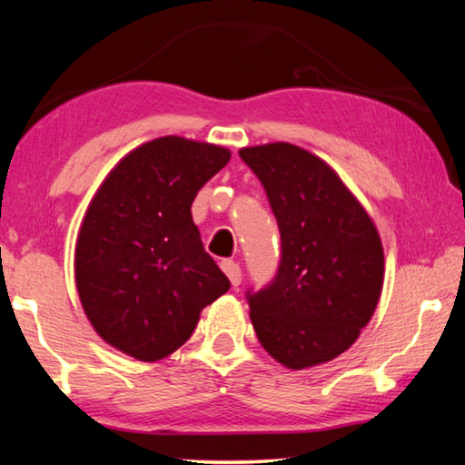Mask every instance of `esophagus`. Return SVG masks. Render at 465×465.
Wrapping results in <instances>:
<instances>
[{
  "mask_svg": "<svg viewBox=\"0 0 465 465\" xmlns=\"http://www.w3.org/2000/svg\"><path fill=\"white\" fill-rule=\"evenodd\" d=\"M222 269H223V272L227 274V279L232 281V285L238 287L240 282H242V269H240V264L233 262V261H223V262H222Z\"/></svg>",
  "mask_w": 465,
  "mask_h": 465,
  "instance_id": "1",
  "label": "esophagus"
}]
</instances>
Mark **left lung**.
Wrapping results in <instances>:
<instances>
[{"label": "left lung", "mask_w": 465, "mask_h": 465, "mask_svg": "<svg viewBox=\"0 0 465 465\" xmlns=\"http://www.w3.org/2000/svg\"><path fill=\"white\" fill-rule=\"evenodd\" d=\"M281 232L269 287L248 293L250 320L269 355L308 369L351 349L383 287V246L363 204L332 166L285 141L242 147Z\"/></svg>", "instance_id": "1"}]
</instances>
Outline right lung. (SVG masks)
<instances>
[{
	"instance_id": "obj_1",
	"label": "right lung",
	"mask_w": 465,
	"mask_h": 465,
	"mask_svg": "<svg viewBox=\"0 0 465 465\" xmlns=\"http://www.w3.org/2000/svg\"><path fill=\"white\" fill-rule=\"evenodd\" d=\"M227 147L166 135L129 152L92 196L75 242V285L102 341L153 363L180 349L232 287L193 222L196 193Z\"/></svg>"
}]
</instances>
